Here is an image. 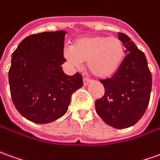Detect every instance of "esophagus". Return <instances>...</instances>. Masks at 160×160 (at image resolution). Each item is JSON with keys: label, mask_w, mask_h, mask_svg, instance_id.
<instances>
[{"label": "esophagus", "mask_w": 160, "mask_h": 160, "mask_svg": "<svg viewBox=\"0 0 160 160\" xmlns=\"http://www.w3.org/2000/svg\"><path fill=\"white\" fill-rule=\"evenodd\" d=\"M91 81L90 79H88L87 77H83V83H84V86H87L89 82Z\"/></svg>", "instance_id": "1"}]
</instances>
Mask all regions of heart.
Returning <instances> with one entry per match:
<instances>
[{"label":"heart","instance_id":"b5f03b06","mask_svg":"<svg viewBox=\"0 0 160 160\" xmlns=\"http://www.w3.org/2000/svg\"><path fill=\"white\" fill-rule=\"evenodd\" d=\"M125 53L122 41L115 36H91L78 39L63 49L65 59L80 68L87 61L90 72L98 77L112 75L119 68Z\"/></svg>","mask_w":160,"mask_h":160}]
</instances>
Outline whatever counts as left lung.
<instances>
[{
	"mask_svg": "<svg viewBox=\"0 0 160 160\" xmlns=\"http://www.w3.org/2000/svg\"><path fill=\"white\" fill-rule=\"evenodd\" d=\"M118 34L128 53L111 78L99 80L105 93L95 101V108L107 125L124 129L133 126L145 113L152 80L145 53L127 34Z\"/></svg>",
	"mask_w": 160,
	"mask_h": 160,
	"instance_id": "left-lung-1",
	"label": "left lung"
}]
</instances>
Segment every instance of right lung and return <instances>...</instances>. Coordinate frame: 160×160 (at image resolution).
I'll return each mask as SVG.
<instances>
[{
    "mask_svg": "<svg viewBox=\"0 0 160 160\" xmlns=\"http://www.w3.org/2000/svg\"><path fill=\"white\" fill-rule=\"evenodd\" d=\"M66 31L31 34L12 54L10 94L17 111L30 121L52 122L67 112L72 92L82 87L80 72L66 75L61 65Z\"/></svg>",
    "mask_w": 160,
    "mask_h": 160,
    "instance_id": "1",
    "label": "right lung"
}]
</instances>
